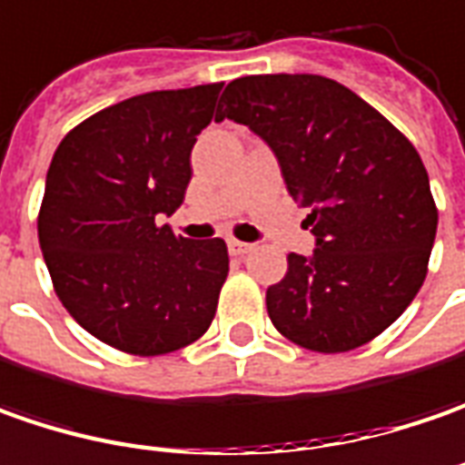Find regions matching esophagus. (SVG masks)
I'll return each instance as SVG.
<instances>
[{
  "label": "esophagus",
  "instance_id": "1",
  "mask_svg": "<svg viewBox=\"0 0 465 465\" xmlns=\"http://www.w3.org/2000/svg\"><path fill=\"white\" fill-rule=\"evenodd\" d=\"M249 249H252V244H247V242H239V239H229V252H232L233 257H244Z\"/></svg>",
  "mask_w": 465,
  "mask_h": 465
}]
</instances>
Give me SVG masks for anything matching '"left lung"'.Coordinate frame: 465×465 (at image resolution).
<instances>
[{
    "mask_svg": "<svg viewBox=\"0 0 465 465\" xmlns=\"http://www.w3.org/2000/svg\"><path fill=\"white\" fill-rule=\"evenodd\" d=\"M249 125L281 162L293 201L312 208L316 249L288 254L267 288L285 340L347 352L376 340L427 278L438 205L417 149L373 104L316 74H257L223 89L216 121Z\"/></svg>",
    "mask_w": 465,
    "mask_h": 465,
    "instance_id": "left-lung-1",
    "label": "left lung"
}]
</instances>
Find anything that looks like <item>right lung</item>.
Masks as SVG:
<instances>
[{"label": "right lung", "mask_w": 465, "mask_h": 465, "mask_svg": "<svg viewBox=\"0 0 465 465\" xmlns=\"http://www.w3.org/2000/svg\"><path fill=\"white\" fill-rule=\"evenodd\" d=\"M221 87L110 104L64 136L48 167L38 239L54 291L92 337L128 355L187 347L216 316L226 242L184 239L159 218L183 205Z\"/></svg>", "instance_id": "right-lung-1"}]
</instances>
